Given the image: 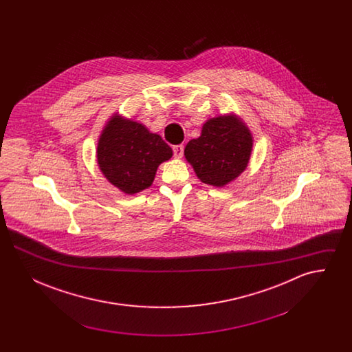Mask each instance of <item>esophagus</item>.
I'll return each instance as SVG.
<instances>
[{"mask_svg":"<svg viewBox=\"0 0 352 352\" xmlns=\"http://www.w3.org/2000/svg\"><path fill=\"white\" fill-rule=\"evenodd\" d=\"M184 146L182 144H181V145H174V146H173L174 157H175V158H181V157L184 155Z\"/></svg>","mask_w":352,"mask_h":352,"instance_id":"obj_1","label":"esophagus"}]
</instances>
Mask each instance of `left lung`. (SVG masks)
Listing matches in <instances>:
<instances>
[{
  "label": "left lung",
  "instance_id": "left-lung-1",
  "mask_svg": "<svg viewBox=\"0 0 352 352\" xmlns=\"http://www.w3.org/2000/svg\"><path fill=\"white\" fill-rule=\"evenodd\" d=\"M251 151L250 131L234 118L220 116L203 125L199 138L188 141L184 157L201 182L223 186L247 168Z\"/></svg>",
  "mask_w": 352,
  "mask_h": 352
}]
</instances>
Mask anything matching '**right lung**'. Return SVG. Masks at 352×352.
I'll return each instance as SVG.
<instances>
[{"mask_svg": "<svg viewBox=\"0 0 352 352\" xmlns=\"http://www.w3.org/2000/svg\"><path fill=\"white\" fill-rule=\"evenodd\" d=\"M173 151L158 134L134 121L113 118L101 134L98 161L102 174L125 194L148 188Z\"/></svg>", "mask_w": 352, "mask_h": 352, "instance_id": "right-lung-1", "label": "right lung"}]
</instances>
